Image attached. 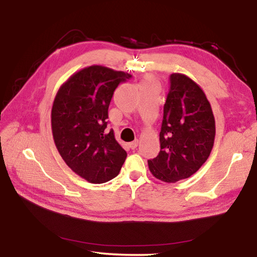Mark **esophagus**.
Wrapping results in <instances>:
<instances>
[{
  "label": "esophagus",
  "mask_w": 257,
  "mask_h": 257,
  "mask_svg": "<svg viewBox=\"0 0 257 257\" xmlns=\"http://www.w3.org/2000/svg\"><path fill=\"white\" fill-rule=\"evenodd\" d=\"M128 147L131 148V149H136V148L138 147V139H137V141H135V142H133V143H130L128 144Z\"/></svg>",
  "instance_id": "1"
}]
</instances>
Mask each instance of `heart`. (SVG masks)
<instances>
[{
	"label": "heart",
	"mask_w": 257,
	"mask_h": 257,
	"mask_svg": "<svg viewBox=\"0 0 257 257\" xmlns=\"http://www.w3.org/2000/svg\"><path fill=\"white\" fill-rule=\"evenodd\" d=\"M151 83H157L155 82V80H154V78L152 76H146L145 77V80H144V82H143V85H146V84H151ZM142 85V87H143Z\"/></svg>",
	"instance_id": "b5f03b06"
}]
</instances>
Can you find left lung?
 <instances>
[{
  "mask_svg": "<svg viewBox=\"0 0 257 257\" xmlns=\"http://www.w3.org/2000/svg\"><path fill=\"white\" fill-rule=\"evenodd\" d=\"M160 132L161 151L148 161L151 174L174 183L195 174L207 161L215 137V121L209 100L186 75H170Z\"/></svg>",
  "mask_w": 257,
  "mask_h": 257,
  "instance_id": "1",
  "label": "left lung"
}]
</instances>
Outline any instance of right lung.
Masks as SVG:
<instances>
[{
  "label": "right lung",
  "instance_id": "1",
  "mask_svg": "<svg viewBox=\"0 0 257 257\" xmlns=\"http://www.w3.org/2000/svg\"><path fill=\"white\" fill-rule=\"evenodd\" d=\"M131 77L102 65L88 66L69 77L54 97V144L66 165L91 183L111 180L126 159L113 131L106 127L113 92Z\"/></svg>",
  "mask_w": 257,
  "mask_h": 257
}]
</instances>
